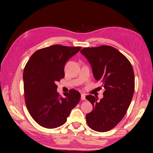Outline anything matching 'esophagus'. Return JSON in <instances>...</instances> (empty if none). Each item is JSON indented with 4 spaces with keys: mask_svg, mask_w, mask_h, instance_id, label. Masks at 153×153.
I'll return each mask as SVG.
<instances>
[{
    "mask_svg": "<svg viewBox=\"0 0 153 153\" xmlns=\"http://www.w3.org/2000/svg\"><path fill=\"white\" fill-rule=\"evenodd\" d=\"M81 100H83V101H85L86 100L85 99V94H81Z\"/></svg>",
    "mask_w": 153,
    "mask_h": 153,
    "instance_id": "34e87169",
    "label": "esophagus"
}]
</instances>
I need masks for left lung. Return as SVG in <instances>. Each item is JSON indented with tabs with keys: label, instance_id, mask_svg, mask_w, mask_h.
Masks as SVG:
<instances>
[{
	"label": "left lung",
	"instance_id": "left-lung-1",
	"mask_svg": "<svg viewBox=\"0 0 153 153\" xmlns=\"http://www.w3.org/2000/svg\"><path fill=\"white\" fill-rule=\"evenodd\" d=\"M80 52L105 90L100 101L97 97L86 96L93 106V110L86 115L87 123L94 131H108L123 119L130 106L135 87L134 70L128 59L112 46L84 48Z\"/></svg>",
	"mask_w": 153,
	"mask_h": 153
}]
</instances>
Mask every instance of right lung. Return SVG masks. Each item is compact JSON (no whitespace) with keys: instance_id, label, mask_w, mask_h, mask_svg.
I'll return each mask as SVG.
<instances>
[{"instance_id":"obj_1","label":"right lung","mask_w":153,"mask_h":153,"mask_svg":"<svg viewBox=\"0 0 153 153\" xmlns=\"http://www.w3.org/2000/svg\"><path fill=\"white\" fill-rule=\"evenodd\" d=\"M81 48L55 45L37 50L27 62L23 72L25 103L31 116L43 127L61 126L79 103V92L71 89L62 97L56 83L65 77L66 62Z\"/></svg>"}]
</instances>
